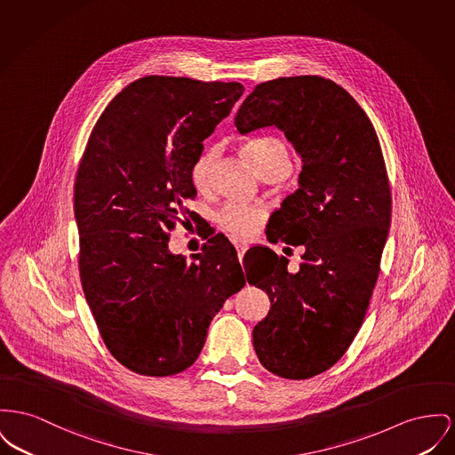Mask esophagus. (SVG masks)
<instances>
[{
	"mask_svg": "<svg viewBox=\"0 0 455 455\" xmlns=\"http://www.w3.org/2000/svg\"><path fill=\"white\" fill-rule=\"evenodd\" d=\"M235 249H237V256H239V259L242 261V258H243V252H245L247 245H245V243H235Z\"/></svg>",
	"mask_w": 455,
	"mask_h": 455,
	"instance_id": "34e87169",
	"label": "esophagus"
}]
</instances>
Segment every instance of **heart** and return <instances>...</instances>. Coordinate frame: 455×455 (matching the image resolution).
Returning <instances> with one entry per match:
<instances>
[{
  "instance_id": "1",
  "label": "heart",
  "mask_w": 455,
  "mask_h": 455,
  "mask_svg": "<svg viewBox=\"0 0 455 455\" xmlns=\"http://www.w3.org/2000/svg\"><path fill=\"white\" fill-rule=\"evenodd\" d=\"M243 156L258 170V173L271 163L292 164L289 146L283 140L275 137L247 142L243 146ZM212 163H213V153L206 151L192 164L190 180H192V186L197 190H206L210 186ZM261 220H263L261 210L245 206V204H228L221 210V213L218 214L220 227L235 239L251 237L256 227L261 223Z\"/></svg>"
}]
</instances>
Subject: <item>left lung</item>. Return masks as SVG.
<instances>
[{"mask_svg":"<svg viewBox=\"0 0 455 455\" xmlns=\"http://www.w3.org/2000/svg\"><path fill=\"white\" fill-rule=\"evenodd\" d=\"M235 127L247 135L280 129L302 158L299 188L271 214L267 241L302 245L289 259L261 247L247 282L271 307L252 330L267 371L306 379L331 368L366 316L387 242L392 196L379 140L344 87L318 76L263 82L245 98Z\"/></svg>","mask_w":455,"mask_h":455,"instance_id":"obj_1","label":"left lung"}]
</instances>
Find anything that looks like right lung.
I'll list each match as a JSON object with an SVG mask.
<instances>
[{"label": "right lung", "instance_id": "obj_1", "mask_svg": "<svg viewBox=\"0 0 455 455\" xmlns=\"http://www.w3.org/2000/svg\"><path fill=\"white\" fill-rule=\"evenodd\" d=\"M242 94L239 82L149 76L113 98L87 140L74 196L82 289L108 350L134 373L188 370L245 283L223 235L190 263L168 251V232L194 216L203 140Z\"/></svg>", "mask_w": 455, "mask_h": 455}]
</instances>
